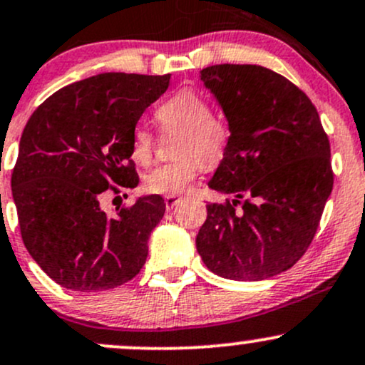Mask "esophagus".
<instances>
[{
  "label": "esophagus",
  "mask_w": 365,
  "mask_h": 365,
  "mask_svg": "<svg viewBox=\"0 0 365 365\" xmlns=\"http://www.w3.org/2000/svg\"><path fill=\"white\" fill-rule=\"evenodd\" d=\"M180 197H176V195H168V197H164V204H166V210H173V207L178 204Z\"/></svg>",
  "instance_id": "obj_1"
}]
</instances>
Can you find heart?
Returning <instances> with one entry per match:
<instances>
[{
    "label": "heart",
    "instance_id": "heart-1",
    "mask_svg": "<svg viewBox=\"0 0 365 365\" xmlns=\"http://www.w3.org/2000/svg\"><path fill=\"white\" fill-rule=\"evenodd\" d=\"M164 130H180L176 140V161L159 164L143 178L150 194L180 195L206 166L223 161L232 142V128L223 115L211 112L207 98L192 88H182L164 100L155 110ZM155 137L149 128L138 124L131 133V155L138 164H150Z\"/></svg>",
    "mask_w": 365,
    "mask_h": 365
}]
</instances>
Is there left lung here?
<instances>
[{
    "mask_svg": "<svg viewBox=\"0 0 365 365\" xmlns=\"http://www.w3.org/2000/svg\"><path fill=\"white\" fill-rule=\"evenodd\" d=\"M232 142L210 187L235 199L207 204L195 246L204 265L232 280L282 274L307 253L331 195V145L312 100L262 66L201 71Z\"/></svg>",
    "mask_w": 365,
    "mask_h": 365,
    "instance_id": "obj_1",
    "label": "left lung"
}]
</instances>
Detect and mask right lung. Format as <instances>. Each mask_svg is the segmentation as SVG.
I'll return each mask as SVG.
<instances>
[{
    "label": "right lung",
    "instance_id": "right-lung-1",
    "mask_svg": "<svg viewBox=\"0 0 365 365\" xmlns=\"http://www.w3.org/2000/svg\"><path fill=\"white\" fill-rule=\"evenodd\" d=\"M170 86V74L107 72L55 91L24 128L11 192L27 251L62 287L114 289L138 274L161 195L140 197L109 216L107 190L138 185L131 133Z\"/></svg>",
    "mask_w": 365,
    "mask_h": 365
}]
</instances>
